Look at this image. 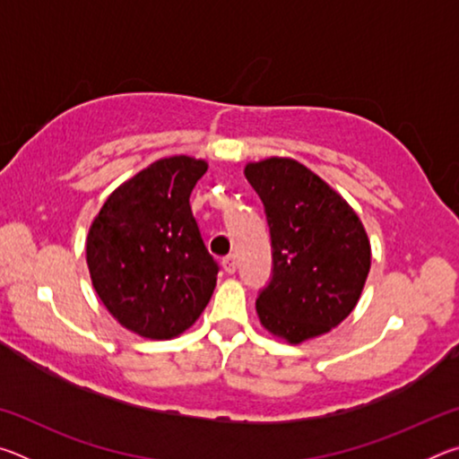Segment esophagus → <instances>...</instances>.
Instances as JSON below:
<instances>
[{"label":"esophagus","mask_w":459,"mask_h":459,"mask_svg":"<svg viewBox=\"0 0 459 459\" xmlns=\"http://www.w3.org/2000/svg\"><path fill=\"white\" fill-rule=\"evenodd\" d=\"M222 267H224V271H227V273H235L237 271V257L235 255H227V257L222 259Z\"/></svg>","instance_id":"obj_1"}]
</instances>
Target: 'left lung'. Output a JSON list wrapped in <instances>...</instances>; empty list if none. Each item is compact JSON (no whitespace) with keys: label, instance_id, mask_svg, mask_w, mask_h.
I'll use <instances>...</instances> for the list:
<instances>
[{"label":"left lung","instance_id":"left-lung-1","mask_svg":"<svg viewBox=\"0 0 459 459\" xmlns=\"http://www.w3.org/2000/svg\"><path fill=\"white\" fill-rule=\"evenodd\" d=\"M265 206L271 277L257 314L275 336L299 344L352 312L370 269L359 216L322 178L295 160L271 158L245 168Z\"/></svg>","mask_w":459,"mask_h":459}]
</instances>
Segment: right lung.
<instances>
[{"label": "right lung", "mask_w": 459, "mask_h": 459, "mask_svg": "<svg viewBox=\"0 0 459 459\" xmlns=\"http://www.w3.org/2000/svg\"><path fill=\"white\" fill-rule=\"evenodd\" d=\"M206 164L164 158L115 190L92 221L87 263L115 320L145 338H174L204 312L219 275L190 208Z\"/></svg>", "instance_id": "add662e5"}]
</instances>
